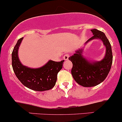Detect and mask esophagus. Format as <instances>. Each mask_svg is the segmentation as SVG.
<instances>
[{
  "mask_svg": "<svg viewBox=\"0 0 122 122\" xmlns=\"http://www.w3.org/2000/svg\"><path fill=\"white\" fill-rule=\"evenodd\" d=\"M68 57H69V55L68 54H66L64 55L63 56V59L65 61H68Z\"/></svg>",
  "mask_w": 122,
  "mask_h": 122,
  "instance_id": "1",
  "label": "esophagus"
}]
</instances>
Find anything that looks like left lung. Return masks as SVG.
<instances>
[{"label":"left lung","instance_id":"8db88e82","mask_svg":"<svg viewBox=\"0 0 122 122\" xmlns=\"http://www.w3.org/2000/svg\"><path fill=\"white\" fill-rule=\"evenodd\" d=\"M93 36L85 43L84 46L75 51L73 55L68 57L72 63L71 74L74 80L83 87H92L103 82L108 74L112 63L111 46L106 36L97 29H91ZM95 39L102 40L106 46L105 56L101 61H94L87 60L83 56L84 46Z\"/></svg>","mask_w":122,"mask_h":122}]
</instances>
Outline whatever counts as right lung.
Here are the masks:
<instances>
[{
    "label": "right lung",
    "mask_w": 122,
    "mask_h": 122,
    "mask_svg": "<svg viewBox=\"0 0 122 122\" xmlns=\"http://www.w3.org/2000/svg\"><path fill=\"white\" fill-rule=\"evenodd\" d=\"M23 37L18 40L12 52V66L18 79L25 86L35 91L51 89L55 85L57 74L62 68L65 61L56 62L51 60L39 68L22 65L18 57V50Z\"/></svg>",
    "instance_id": "add662e5"
}]
</instances>
